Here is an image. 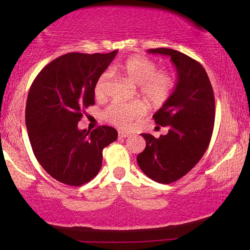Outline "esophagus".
<instances>
[{"instance_id":"esophagus-1","label":"esophagus","mask_w":250,"mask_h":250,"mask_svg":"<svg viewBox=\"0 0 250 250\" xmlns=\"http://www.w3.org/2000/svg\"><path fill=\"white\" fill-rule=\"evenodd\" d=\"M118 135H119V138H128L129 135H130V133L125 132V131L119 130V131H118Z\"/></svg>"}]
</instances>
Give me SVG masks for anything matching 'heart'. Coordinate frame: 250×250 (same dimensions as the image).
Here are the masks:
<instances>
[{"label":"heart","mask_w":250,"mask_h":250,"mask_svg":"<svg viewBox=\"0 0 250 250\" xmlns=\"http://www.w3.org/2000/svg\"><path fill=\"white\" fill-rule=\"evenodd\" d=\"M115 70L138 84L139 94L147 103L161 105L170 98L175 87V79L170 71L158 70V65L153 61L142 56H131L118 65ZM111 80V73L104 71L100 75L95 86V95L98 99H104ZM145 115V107L140 103L121 104L113 103L104 110V117L110 124L120 129H125L131 121Z\"/></svg>","instance_id":"heart-1"}]
</instances>
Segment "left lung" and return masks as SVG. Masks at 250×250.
<instances>
[{"label": "left lung", "mask_w": 250, "mask_h": 250, "mask_svg": "<svg viewBox=\"0 0 250 250\" xmlns=\"http://www.w3.org/2000/svg\"><path fill=\"white\" fill-rule=\"evenodd\" d=\"M147 53L170 56L177 82L170 98L153 115L159 125L168 126V132L160 138L142 133L146 146L137 161L146 176L168 184L191 171L208 147L215 98L208 76L195 59L170 48H152Z\"/></svg>", "instance_id": "left-lung-1"}]
</instances>
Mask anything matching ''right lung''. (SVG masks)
Returning a JSON list of instances; mask_svg holds the SVG:
<instances>
[{
	"instance_id": "right-lung-1",
	"label": "right lung",
	"mask_w": 250,
	"mask_h": 250,
	"mask_svg": "<svg viewBox=\"0 0 250 250\" xmlns=\"http://www.w3.org/2000/svg\"><path fill=\"white\" fill-rule=\"evenodd\" d=\"M118 50L69 53L46 65L28 92L25 122L37 161L55 180L80 186L98 174L103 150L117 140L115 128L79 130L83 109L95 104V86Z\"/></svg>"
}]
</instances>
